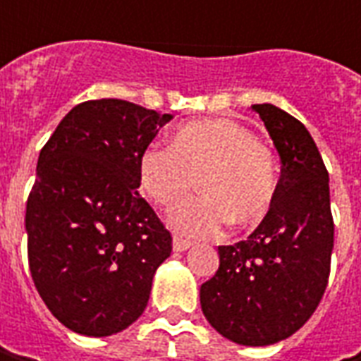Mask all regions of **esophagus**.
<instances>
[{
	"label": "esophagus",
	"instance_id": "1",
	"mask_svg": "<svg viewBox=\"0 0 361 361\" xmlns=\"http://www.w3.org/2000/svg\"><path fill=\"white\" fill-rule=\"evenodd\" d=\"M173 249L174 251H178V253H183V251L190 249V241H187V239H180V237H174Z\"/></svg>",
	"mask_w": 361,
	"mask_h": 361
}]
</instances>
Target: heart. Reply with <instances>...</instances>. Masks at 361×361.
<instances>
[{
    "instance_id": "heart-1",
    "label": "heart",
    "mask_w": 361,
    "mask_h": 361,
    "mask_svg": "<svg viewBox=\"0 0 361 361\" xmlns=\"http://www.w3.org/2000/svg\"><path fill=\"white\" fill-rule=\"evenodd\" d=\"M199 180L201 197L169 216L185 239H215L231 221L255 227L269 215L279 190L275 152L241 122L195 120L174 132L169 148L152 146L138 160V187L152 204L173 209Z\"/></svg>"
}]
</instances>
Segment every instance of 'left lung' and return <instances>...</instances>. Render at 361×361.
<instances>
[{"mask_svg":"<svg viewBox=\"0 0 361 361\" xmlns=\"http://www.w3.org/2000/svg\"><path fill=\"white\" fill-rule=\"evenodd\" d=\"M281 159L269 215L245 241L219 247L201 285L207 322L241 345L293 336L324 298L334 249L329 174L307 128L273 104H253Z\"/></svg>","mask_w":361,"mask_h":361,"instance_id":"8db88e82","label":"left lung"}]
</instances>
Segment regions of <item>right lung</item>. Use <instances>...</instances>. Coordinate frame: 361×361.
<instances>
[{
  "instance_id": "1",
  "label": "right lung",
  "mask_w": 361,
  "mask_h": 361,
  "mask_svg": "<svg viewBox=\"0 0 361 361\" xmlns=\"http://www.w3.org/2000/svg\"><path fill=\"white\" fill-rule=\"evenodd\" d=\"M116 98L74 106L39 152L25 207L27 259L51 315L104 338L145 312L173 237L138 195V160L171 122Z\"/></svg>"
}]
</instances>
